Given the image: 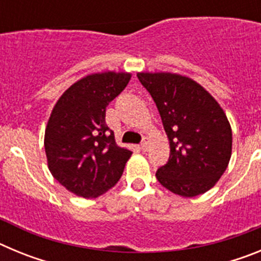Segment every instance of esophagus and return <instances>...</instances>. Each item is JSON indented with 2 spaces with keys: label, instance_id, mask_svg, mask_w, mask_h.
Instances as JSON below:
<instances>
[{
  "label": "esophagus",
  "instance_id": "obj_1",
  "mask_svg": "<svg viewBox=\"0 0 261 261\" xmlns=\"http://www.w3.org/2000/svg\"><path fill=\"white\" fill-rule=\"evenodd\" d=\"M149 144H150V141H149V138L145 137L144 141H142V144H141V150L146 151L147 149H149Z\"/></svg>",
  "mask_w": 261,
  "mask_h": 261
}]
</instances>
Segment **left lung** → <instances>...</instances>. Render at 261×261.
<instances>
[{"label": "left lung", "instance_id": "1", "mask_svg": "<svg viewBox=\"0 0 261 261\" xmlns=\"http://www.w3.org/2000/svg\"><path fill=\"white\" fill-rule=\"evenodd\" d=\"M150 93L170 144V158L155 176L183 197L209 191L227 168L232 133L216 99L200 84L175 73H137Z\"/></svg>", "mask_w": 261, "mask_h": 261}]
</instances>
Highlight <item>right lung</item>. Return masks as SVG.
Masks as SVG:
<instances>
[{
    "label": "right lung",
    "instance_id": "right-lung-1",
    "mask_svg": "<svg viewBox=\"0 0 261 261\" xmlns=\"http://www.w3.org/2000/svg\"><path fill=\"white\" fill-rule=\"evenodd\" d=\"M132 74L94 73L60 96L48 120L44 147L48 168L69 192L95 199L119 181L132 151L117 146L106 124V107Z\"/></svg>",
    "mask_w": 261,
    "mask_h": 261
}]
</instances>
